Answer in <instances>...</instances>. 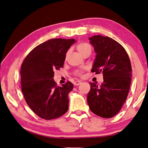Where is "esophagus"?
I'll return each mask as SVG.
<instances>
[{"instance_id": "34e87169", "label": "esophagus", "mask_w": 148, "mask_h": 148, "mask_svg": "<svg viewBox=\"0 0 148 148\" xmlns=\"http://www.w3.org/2000/svg\"><path fill=\"white\" fill-rule=\"evenodd\" d=\"M81 83H82L81 81H79V80H77V81H75L74 82V85H79Z\"/></svg>"}]
</instances>
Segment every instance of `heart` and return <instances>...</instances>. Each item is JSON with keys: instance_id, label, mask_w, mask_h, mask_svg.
<instances>
[{"instance_id": "obj_1", "label": "heart", "mask_w": 148, "mask_h": 148, "mask_svg": "<svg viewBox=\"0 0 148 148\" xmlns=\"http://www.w3.org/2000/svg\"><path fill=\"white\" fill-rule=\"evenodd\" d=\"M77 50L80 53V54L83 56L85 53L88 52V51H90L91 52V47L89 44L87 43V42H80L77 45ZM68 55V52L66 53V56ZM83 73V71H79L76 72L77 76H81Z\"/></svg>"}]
</instances>
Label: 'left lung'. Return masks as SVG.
I'll list each match as a JSON object with an SVG mask.
<instances>
[{
	"instance_id": "8db88e82",
	"label": "left lung",
	"mask_w": 148,
	"mask_h": 148,
	"mask_svg": "<svg viewBox=\"0 0 148 148\" xmlns=\"http://www.w3.org/2000/svg\"><path fill=\"white\" fill-rule=\"evenodd\" d=\"M96 53L91 70L103 73L100 85L90 82L87 103L90 111L98 116L109 119L115 116L127 99L131 81V65L122 45L111 37L98 35L90 37Z\"/></svg>"
}]
</instances>
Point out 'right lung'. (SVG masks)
<instances>
[{
	"mask_svg": "<svg viewBox=\"0 0 148 148\" xmlns=\"http://www.w3.org/2000/svg\"><path fill=\"white\" fill-rule=\"evenodd\" d=\"M74 39H52L35 47L21 65V83L28 106L42 119L62 116L69 109V93L73 84L67 82L61 87L53 81L55 70L63 68L66 53Z\"/></svg>",
	"mask_w": 148,
	"mask_h": 148,
	"instance_id": "1",
	"label": "right lung"
}]
</instances>
